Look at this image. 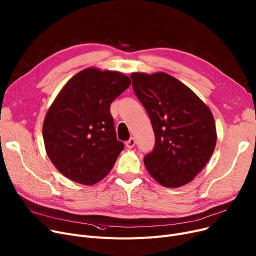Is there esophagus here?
<instances>
[{"label":"esophagus","instance_id":"obj_1","mask_svg":"<svg viewBox=\"0 0 256 256\" xmlns=\"http://www.w3.org/2000/svg\"><path fill=\"white\" fill-rule=\"evenodd\" d=\"M135 144H136V140H135V138H130V139L126 143V145L128 148H132V147L135 146Z\"/></svg>","mask_w":256,"mask_h":256}]
</instances>
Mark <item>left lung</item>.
Returning <instances> with one entry per match:
<instances>
[{
  "label": "left lung",
  "instance_id": "1",
  "mask_svg": "<svg viewBox=\"0 0 256 256\" xmlns=\"http://www.w3.org/2000/svg\"><path fill=\"white\" fill-rule=\"evenodd\" d=\"M130 78L156 136L154 150L144 158L147 171L166 188L189 184L216 147L212 111L194 91L166 72H132Z\"/></svg>",
  "mask_w": 256,
  "mask_h": 256
}]
</instances>
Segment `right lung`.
I'll return each mask as SVG.
<instances>
[{
  "label": "right lung",
  "instance_id": "right-lung-1",
  "mask_svg": "<svg viewBox=\"0 0 256 256\" xmlns=\"http://www.w3.org/2000/svg\"><path fill=\"white\" fill-rule=\"evenodd\" d=\"M130 84L122 72L88 67L60 90L46 112L42 136L48 156L65 178L92 186L109 174L124 148L110 106Z\"/></svg>",
  "mask_w": 256,
  "mask_h": 256
}]
</instances>
